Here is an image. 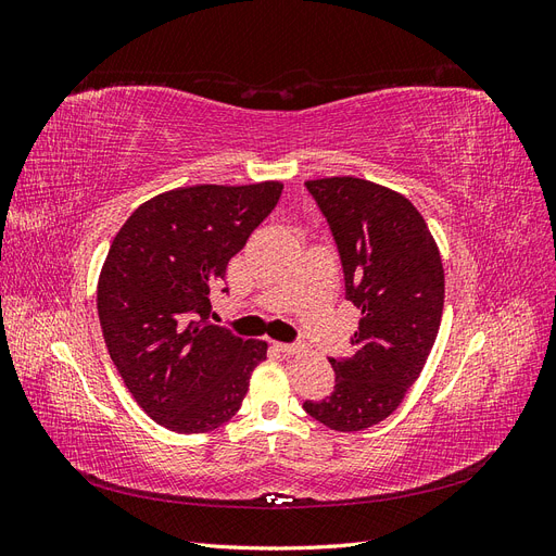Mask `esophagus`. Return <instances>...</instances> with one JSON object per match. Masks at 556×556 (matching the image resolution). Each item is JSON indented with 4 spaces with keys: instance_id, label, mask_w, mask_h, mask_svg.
I'll return each instance as SVG.
<instances>
[{
    "instance_id": "esophagus-1",
    "label": "esophagus",
    "mask_w": 556,
    "mask_h": 556,
    "mask_svg": "<svg viewBox=\"0 0 556 556\" xmlns=\"http://www.w3.org/2000/svg\"><path fill=\"white\" fill-rule=\"evenodd\" d=\"M276 350H280L282 355H294V352H299V345L296 343H276Z\"/></svg>"
}]
</instances>
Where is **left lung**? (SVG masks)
Segmentation results:
<instances>
[{
  "mask_svg": "<svg viewBox=\"0 0 556 556\" xmlns=\"http://www.w3.org/2000/svg\"><path fill=\"white\" fill-rule=\"evenodd\" d=\"M327 217L343 266L345 299L359 311L355 352L329 359L331 396L304 410L333 431H362L390 417L419 378L443 317L441 252L410 201L364 178L306 182Z\"/></svg>",
  "mask_w": 556,
  "mask_h": 556,
  "instance_id": "8db88e82",
  "label": "left lung"
}]
</instances>
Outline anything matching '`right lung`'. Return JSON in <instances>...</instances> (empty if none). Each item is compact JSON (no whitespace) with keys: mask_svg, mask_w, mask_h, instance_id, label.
Masks as SVG:
<instances>
[{"mask_svg":"<svg viewBox=\"0 0 556 556\" xmlns=\"http://www.w3.org/2000/svg\"><path fill=\"white\" fill-rule=\"evenodd\" d=\"M280 192L278 180L178 188L148 199L115 233L97 285L99 323L127 390L164 429L229 422L266 359V341L208 323V296Z\"/></svg>","mask_w":556,"mask_h":556,"instance_id":"obj_1","label":"right lung"}]
</instances>
